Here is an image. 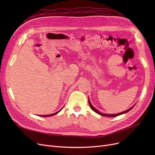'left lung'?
<instances>
[{
	"label": "left lung",
	"instance_id": "8db88e82",
	"mask_svg": "<svg viewBox=\"0 0 155 155\" xmlns=\"http://www.w3.org/2000/svg\"><path fill=\"white\" fill-rule=\"evenodd\" d=\"M88 104H89V105H90V107H91V109H92L95 112H96V113H97L98 114H100V115H101V116H107V117H115V116H119V115H121V114H123L127 113V112H129V110H130L131 109H132L134 107V105H133L132 107H130V109H129L128 110H125V111H124V112H120V113L115 114H104V113H102V112H100L99 110H97V109H96V108L92 106V105L91 104V101H90V100H89V98H88Z\"/></svg>",
	"mask_w": 155,
	"mask_h": 155
}]
</instances>
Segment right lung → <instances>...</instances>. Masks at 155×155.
I'll use <instances>...</instances> for the list:
<instances>
[{"label":"right lung","instance_id":"obj_1","mask_svg":"<svg viewBox=\"0 0 155 155\" xmlns=\"http://www.w3.org/2000/svg\"><path fill=\"white\" fill-rule=\"evenodd\" d=\"M63 107H62V109H63ZM61 109H60L59 111L55 112V113H54V114H48V115H39V116H42V117H48V116H54V115H55V114H58V112H59L61 110Z\"/></svg>","mask_w":155,"mask_h":155}]
</instances>
